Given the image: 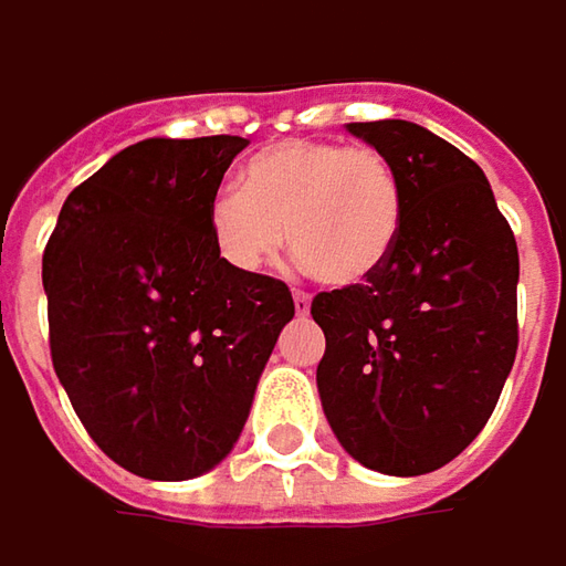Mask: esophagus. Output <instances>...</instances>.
Returning a JSON list of instances; mask_svg holds the SVG:
<instances>
[{"label":"esophagus","instance_id":"esophagus-1","mask_svg":"<svg viewBox=\"0 0 566 566\" xmlns=\"http://www.w3.org/2000/svg\"><path fill=\"white\" fill-rule=\"evenodd\" d=\"M293 302H296L298 315H308V308H312V296H308V293L296 290V293H293Z\"/></svg>","mask_w":566,"mask_h":566}]
</instances>
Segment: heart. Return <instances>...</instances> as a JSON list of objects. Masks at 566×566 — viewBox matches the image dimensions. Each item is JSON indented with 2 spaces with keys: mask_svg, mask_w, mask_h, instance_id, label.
<instances>
[{
  "mask_svg": "<svg viewBox=\"0 0 566 566\" xmlns=\"http://www.w3.org/2000/svg\"><path fill=\"white\" fill-rule=\"evenodd\" d=\"M405 207L401 171L376 146L286 139L241 168L239 193L216 197L210 232L232 268L254 273L280 254L286 229L325 286H359L388 261Z\"/></svg>",
  "mask_w": 566,
  "mask_h": 566,
  "instance_id": "b5f03b06",
  "label": "heart"
}]
</instances>
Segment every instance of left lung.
I'll return each instance as SVG.
<instances>
[{
	"instance_id": "8db88e82",
	"label": "left lung",
	"mask_w": 566,
	"mask_h": 566,
	"mask_svg": "<svg viewBox=\"0 0 566 566\" xmlns=\"http://www.w3.org/2000/svg\"><path fill=\"white\" fill-rule=\"evenodd\" d=\"M401 171L398 241L366 283L318 293V391L359 465L427 474L484 430L520 347V251L484 171L408 120L350 124Z\"/></svg>"
}]
</instances>
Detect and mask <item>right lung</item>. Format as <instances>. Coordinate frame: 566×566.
I'll use <instances>...</instances> for the list:
<instances>
[{"label": "right lung", "instance_id": "add662e5", "mask_svg": "<svg viewBox=\"0 0 566 566\" xmlns=\"http://www.w3.org/2000/svg\"><path fill=\"white\" fill-rule=\"evenodd\" d=\"M241 136L143 139L72 190L43 248L50 359L88 437L139 478L229 455L283 325V280L219 258L210 207Z\"/></svg>", "mask_w": 566, "mask_h": 566}]
</instances>
